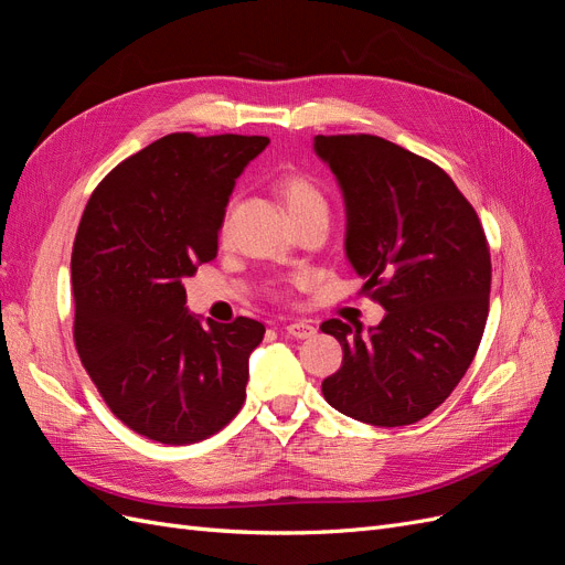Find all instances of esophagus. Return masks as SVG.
Wrapping results in <instances>:
<instances>
[{
	"label": "esophagus",
	"mask_w": 565,
	"mask_h": 565,
	"mask_svg": "<svg viewBox=\"0 0 565 565\" xmlns=\"http://www.w3.org/2000/svg\"><path fill=\"white\" fill-rule=\"evenodd\" d=\"M285 332L295 339H311L316 334V328L309 320H295L285 324Z\"/></svg>",
	"instance_id": "34e87169"
}]
</instances>
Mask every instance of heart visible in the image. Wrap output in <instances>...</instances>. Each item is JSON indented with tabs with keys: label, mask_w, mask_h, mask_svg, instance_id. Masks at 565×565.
<instances>
[{
	"label": "heart",
	"mask_w": 565,
	"mask_h": 565,
	"mask_svg": "<svg viewBox=\"0 0 565 565\" xmlns=\"http://www.w3.org/2000/svg\"><path fill=\"white\" fill-rule=\"evenodd\" d=\"M278 193L285 200V207L292 216V221L311 214H328V202L320 188L306 177V174H285L278 179ZM228 228V221L224 224V233Z\"/></svg>",
	"instance_id": "obj_1"
}]
</instances>
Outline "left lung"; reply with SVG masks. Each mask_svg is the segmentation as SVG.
Masks as SVG:
<instances>
[{"label": "left lung", "mask_w": 565, "mask_h": 565, "mask_svg": "<svg viewBox=\"0 0 565 565\" xmlns=\"http://www.w3.org/2000/svg\"><path fill=\"white\" fill-rule=\"evenodd\" d=\"M313 148L344 193L349 262L386 309L367 332L339 318L320 324L344 351L322 396L372 426L415 424L481 344L492 276L483 226L438 164L380 136H316Z\"/></svg>", "instance_id": "left-lung-1"}]
</instances>
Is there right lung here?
Instances as JSON below:
<instances>
[{
  "label": "right lung",
  "mask_w": 565,
  "mask_h": 565,
  "mask_svg": "<svg viewBox=\"0 0 565 565\" xmlns=\"http://www.w3.org/2000/svg\"><path fill=\"white\" fill-rule=\"evenodd\" d=\"M266 136L169 134L96 185L73 245L75 347L113 415L164 446L241 413L259 320L202 322L183 278L218 249L235 179Z\"/></svg>",
  "instance_id": "right-lung-1"
}]
</instances>
